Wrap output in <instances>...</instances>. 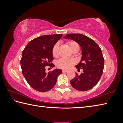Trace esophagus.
Masks as SVG:
<instances>
[{
    "label": "esophagus",
    "mask_w": 123,
    "mask_h": 123,
    "mask_svg": "<svg viewBox=\"0 0 123 123\" xmlns=\"http://www.w3.org/2000/svg\"><path fill=\"white\" fill-rule=\"evenodd\" d=\"M62 72H63V73H67V72H68V70H62Z\"/></svg>",
    "instance_id": "1"
}]
</instances>
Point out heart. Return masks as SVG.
Here are the masks:
<instances>
[{"label":"heart","instance_id":"b5f03b06","mask_svg":"<svg viewBox=\"0 0 123 123\" xmlns=\"http://www.w3.org/2000/svg\"><path fill=\"white\" fill-rule=\"evenodd\" d=\"M66 43L72 52L78 51L79 50V45L76 42L70 40L67 42ZM52 54H53V56L56 58L59 57V44L58 43H56L54 45L53 49H52ZM75 63V60L73 59L62 58L57 61L56 66L60 69L67 70L71 68Z\"/></svg>","mask_w":123,"mask_h":123}]
</instances>
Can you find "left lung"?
<instances>
[{
  "label": "left lung",
  "instance_id": "8db88e82",
  "mask_svg": "<svg viewBox=\"0 0 123 123\" xmlns=\"http://www.w3.org/2000/svg\"><path fill=\"white\" fill-rule=\"evenodd\" d=\"M64 38L76 41L82 51L81 60L75 67L79 70L82 69L83 72L76 73L70 84L76 90L88 91L98 83L103 73L104 59L100 48L92 39L80 34H69Z\"/></svg>",
  "mask_w": 123,
  "mask_h": 123
}]
</instances>
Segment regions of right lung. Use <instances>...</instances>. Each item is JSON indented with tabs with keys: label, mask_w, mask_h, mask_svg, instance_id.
<instances>
[{
	"label": "right lung",
	"mask_w": 123,
	"mask_h": 123,
	"mask_svg": "<svg viewBox=\"0 0 123 123\" xmlns=\"http://www.w3.org/2000/svg\"><path fill=\"white\" fill-rule=\"evenodd\" d=\"M62 36V34H55L37 37L29 42L23 51L20 60L22 74L30 86L37 91L50 90L62 73L60 69L45 72L46 66H55L52 63V49Z\"/></svg>",
	"instance_id": "add662e5"
}]
</instances>
